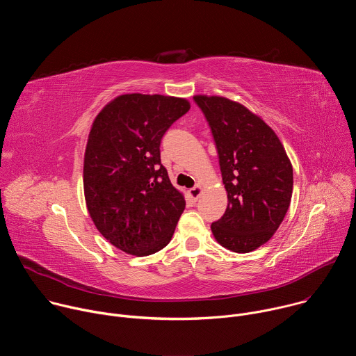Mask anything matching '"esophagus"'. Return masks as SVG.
<instances>
[{
    "label": "esophagus",
    "instance_id": "34e87169",
    "mask_svg": "<svg viewBox=\"0 0 356 356\" xmlns=\"http://www.w3.org/2000/svg\"><path fill=\"white\" fill-rule=\"evenodd\" d=\"M201 193H202V187H201L200 184H197V186H194L193 188L188 190V194H190V197H191L193 201H197V200L200 198Z\"/></svg>",
    "mask_w": 356,
    "mask_h": 356
}]
</instances>
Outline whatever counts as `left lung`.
Here are the masks:
<instances>
[{"instance_id": "left-lung-1", "label": "left lung", "mask_w": 356, "mask_h": 356, "mask_svg": "<svg viewBox=\"0 0 356 356\" xmlns=\"http://www.w3.org/2000/svg\"><path fill=\"white\" fill-rule=\"evenodd\" d=\"M211 128L228 206L211 224L218 243L248 253L282 224L293 193V168L275 131L236 101L194 95Z\"/></svg>"}]
</instances>
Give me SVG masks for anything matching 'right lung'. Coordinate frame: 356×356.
Listing matches in <instances>:
<instances>
[{
    "label": "right lung",
    "mask_w": 356,
    "mask_h": 356,
    "mask_svg": "<svg viewBox=\"0 0 356 356\" xmlns=\"http://www.w3.org/2000/svg\"><path fill=\"white\" fill-rule=\"evenodd\" d=\"M188 110L186 98L122 94L91 125L83 169L87 210L99 234L129 255L165 248L184 211L186 200L161 163V140Z\"/></svg>",
    "instance_id": "add662e5"
}]
</instances>
